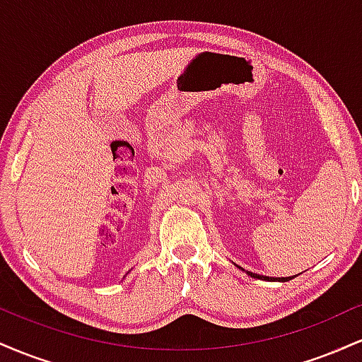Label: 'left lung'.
<instances>
[{
    "label": "left lung",
    "instance_id": "8db88e82",
    "mask_svg": "<svg viewBox=\"0 0 362 362\" xmlns=\"http://www.w3.org/2000/svg\"><path fill=\"white\" fill-rule=\"evenodd\" d=\"M248 276H252V277H255V279H264V281H267L269 277H265V276H259V274H253V272H248ZM291 277H282V281H289Z\"/></svg>",
    "mask_w": 362,
    "mask_h": 362
}]
</instances>
